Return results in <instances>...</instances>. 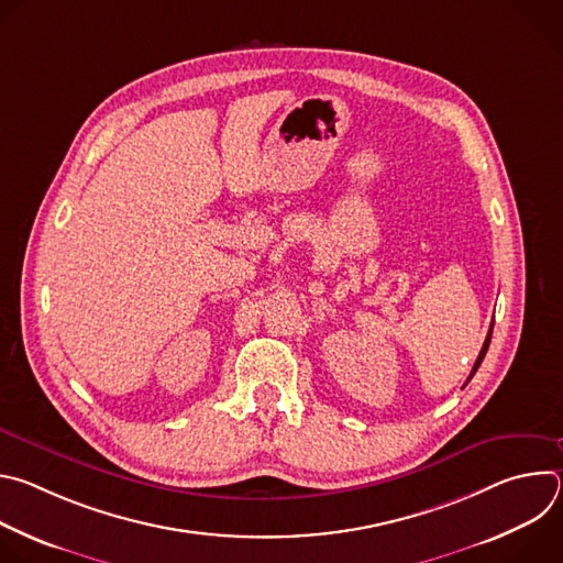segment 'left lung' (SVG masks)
Instances as JSON below:
<instances>
[{
  "label": "left lung",
  "instance_id": "8db88e82",
  "mask_svg": "<svg viewBox=\"0 0 563 563\" xmlns=\"http://www.w3.org/2000/svg\"><path fill=\"white\" fill-rule=\"evenodd\" d=\"M493 325H495V320H493ZM490 339H493V328H490V332H488V336H486V343H484V347H481V352H478V358L474 361V367H472V372H470V376H467V380L474 376V372L478 369V365H481V361H484V356H486V352H488V347H490ZM465 380V383H467Z\"/></svg>",
  "mask_w": 563,
  "mask_h": 563
}]
</instances>
